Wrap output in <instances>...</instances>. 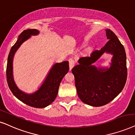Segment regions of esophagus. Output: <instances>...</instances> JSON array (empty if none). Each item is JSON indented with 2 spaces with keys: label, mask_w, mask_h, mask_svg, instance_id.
<instances>
[{
  "label": "esophagus",
  "mask_w": 135,
  "mask_h": 135,
  "mask_svg": "<svg viewBox=\"0 0 135 135\" xmlns=\"http://www.w3.org/2000/svg\"><path fill=\"white\" fill-rule=\"evenodd\" d=\"M75 64H76V62H75V61L73 58H70L69 59V65L70 70H71L72 68L74 67Z\"/></svg>",
  "instance_id": "obj_1"
}]
</instances>
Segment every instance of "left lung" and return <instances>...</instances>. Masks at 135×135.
<instances>
[{
	"label": "left lung",
	"instance_id": "obj_1",
	"mask_svg": "<svg viewBox=\"0 0 135 135\" xmlns=\"http://www.w3.org/2000/svg\"><path fill=\"white\" fill-rule=\"evenodd\" d=\"M108 41L100 50H94L89 56L79 59L78 65L72 69L77 93L82 102L93 107L107 104L118 95L127 78V56L123 45L116 35L106 29ZM105 52L113 56L109 68L93 65Z\"/></svg>",
	"mask_w": 135,
	"mask_h": 135
}]
</instances>
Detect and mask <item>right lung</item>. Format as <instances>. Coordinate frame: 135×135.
<instances>
[{
    "mask_svg": "<svg viewBox=\"0 0 135 135\" xmlns=\"http://www.w3.org/2000/svg\"><path fill=\"white\" fill-rule=\"evenodd\" d=\"M40 31L36 29L24 30L19 35L18 40L10 51L7 59L6 75L8 85L12 94L21 102L35 108H45L55 100L58 93L59 85L62 78L69 71V62H56L49 71L46 79L37 90L32 94H27L20 90L13 80V60L15 52L23 42L31 36L37 35Z\"/></svg>",
    "mask_w": 135,
    "mask_h": 135,
    "instance_id": "right-lung-1",
    "label": "right lung"
}]
</instances>
